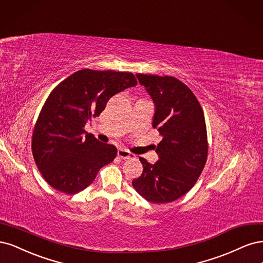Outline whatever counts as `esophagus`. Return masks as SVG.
<instances>
[{"label": "esophagus", "instance_id": "obj_1", "mask_svg": "<svg viewBox=\"0 0 263 263\" xmlns=\"http://www.w3.org/2000/svg\"><path fill=\"white\" fill-rule=\"evenodd\" d=\"M117 154H118V156L123 158V159H132V158L135 157V155L132 154L131 152L126 151V149H123V148H119V149H118Z\"/></svg>", "mask_w": 263, "mask_h": 263}]
</instances>
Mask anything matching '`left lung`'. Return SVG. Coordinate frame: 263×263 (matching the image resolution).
<instances>
[{
  "label": "left lung",
  "instance_id": "left-lung-1",
  "mask_svg": "<svg viewBox=\"0 0 263 263\" xmlns=\"http://www.w3.org/2000/svg\"><path fill=\"white\" fill-rule=\"evenodd\" d=\"M137 78L154 101L153 128L163 139L155 164L140 157L143 173L132 184L149 202H173L193 187L205 166L204 114L191 89L174 76L137 74Z\"/></svg>",
  "mask_w": 263,
  "mask_h": 263
}]
</instances>
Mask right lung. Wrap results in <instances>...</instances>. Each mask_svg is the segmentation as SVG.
Returning a JSON list of instances; mask_svg holds the SVG:
<instances>
[{
	"mask_svg": "<svg viewBox=\"0 0 263 263\" xmlns=\"http://www.w3.org/2000/svg\"><path fill=\"white\" fill-rule=\"evenodd\" d=\"M137 84L130 72L84 69L50 92L33 129L31 149L39 172L52 188L78 193L112 162L116 146L99 142L84 128L114 95Z\"/></svg>",
	"mask_w": 263,
	"mask_h": 263,
	"instance_id": "add662e5",
	"label": "right lung"
}]
</instances>
